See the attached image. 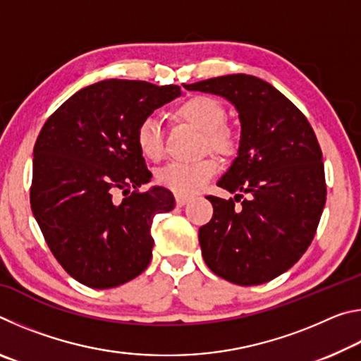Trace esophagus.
<instances>
[{"instance_id":"34e87169","label":"esophagus","mask_w":361,"mask_h":361,"mask_svg":"<svg viewBox=\"0 0 361 361\" xmlns=\"http://www.w3.org/2000/svg\"><path fill=\"white\" fill-rule=\"evenodd\" d=\"M176 205H178V207H183V205H186L188 202H189V200H191V197H189V195H176Z\"/></svg>"}]
</instances>
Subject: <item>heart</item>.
<instances>
[{
  "label": "heart",
  "instance_id": "heart-1",
  "mask_svg": "<svg viewBox=\"0 0 361 361\" xmlns=\"http://www.w3.org/2000/svg\"><path fill=\"white\" fill-rule=\"evenodd\" d=\"M175 116L194 126L205 135V148L229 157L237 151V137L224 126L228 113L221 102L210 95H194L175 108ZM135 143L148 161H161L164 156V133L156 118L140 121L135 130ZM218 172V162L205 157L195 162H172L159 170V185L180 195H191L202 189Z\"/></svg>",
  "mask_w": 361,
  "mask_h": 361
}]
</instances>
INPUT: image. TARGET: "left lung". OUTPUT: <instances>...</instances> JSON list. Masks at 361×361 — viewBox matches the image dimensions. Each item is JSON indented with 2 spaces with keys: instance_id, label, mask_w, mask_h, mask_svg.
<instances>
[{
  "instance_id": "1",
  "label": "left lung",
  "mask_w": 361,
  "mask_h": 361,
  "mask_svg": "<svg viewBox=\"0 0 361 361\" xmlns=\"http://www.w3.org/2000/svg\"><path fill=\"white\" fill-rule=\"evenodd\" d=\"M224 97L239 111L237 157L218 186L250 197L207 195L213 216L199 229L205 264L242 286L266 283L295 264L312 242L326 202L322 149L309 121L262 79L228 75L185 84Z\"/></svg>"
}]
</instances>
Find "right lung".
Listing matches in <instances>:
<instances>
[{"mask_svg": "<svg viewBox=\"0 0 361 361\" xmlns=\"http://www.w3.org/2000/svg\"><path fill=\"white\" fill-rule=\"evenodd\" d=\"M180 95L173 84L106 79L71 95L42 126L30 204L52 255L79 283L114 288L148 267L152 218L175 199L162 186L138 191L152 175L135 130ZM116 190L126 195L121 203Z\"/></svg>", "mask_w": 361, "mask_h": 361, "instance_id": "obj_1", "label": "right lung"}]
</instances>
